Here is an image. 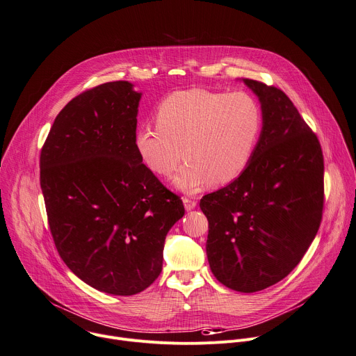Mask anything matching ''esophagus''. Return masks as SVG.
<instances>
[{"label": "esophagus", "instance_id": "obj_1", "mask_svg": "<svg viewBox=\"0 0 356 356\" xmlns=\"http://www.w3.org/2000/svg\"><path fill=\"white\" fill-rule=\"evenodd\" d=\"M183 202H184L186 211H191V209H194L195 205H197V201L193 200V198H190V197H183Z\"/></svg>", "mask_w": 356, "mask_h": 356}]
</instances>
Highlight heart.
Segmentation results:
<instances>
[{
    "instance_id": "obj_1",
    "label": "heart",
    "mask_w": 356,
    "mask_h": 356,
    "mask_svg": "<svg viewBox=\"0 0 356 356\" xmlns=\"http://www.w3.org/2000/svg\"><path fill=\"white\" fill-rule=\"evenodd\" d=\"M155 123L156 127L143 126L136 133L141 161L152 173L169 177L183 156L175 186L195 193L207 183L227 184L249 168L263 113L246 92L188 89L173 92L158 104Z\"/></svg>"
}]
</instances>
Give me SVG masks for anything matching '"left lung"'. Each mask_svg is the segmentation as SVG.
Segmentation results:
<instances>
[{
  "instance_id": "left-lung-1",
  "label": "left lung",
  "mask_w": 356,
  "mask_h": 356,
  "mask_svg": "<svg viewBox=\"0 0 356 356\" xmlns=\"http://www.w3.org/2000/svg\"><path fill=\"white\" fill-rule=\"evenodd\" d=\"M243 82L259 96L263 130L249 168L207 194V256L215 278L245 293L284 280L320 227L324 158L317 136L292 100L273 85Z\"/></svg>"
}]
</instances>
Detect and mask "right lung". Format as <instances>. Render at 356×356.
I'll return each mask as SVG.
<instances>
[{
  "instance_id": "add662e5",
  "label": "right lung",
  "mask_w": 356,
  "mask_h": 356,
  "mask_svg": "<svg viewBox=\"0 0 356 356\" xmlns=\"http://www.w3.org/2000/svg\"><path fill=\"white\" fill-rule=\"evenodd\" d=\"M141 93L127 81L88 89L57 114L40 152V187L56 249L92 288L120 296L161 274L179 195L136 149Z\"/></svg>"
}]
</instances>
